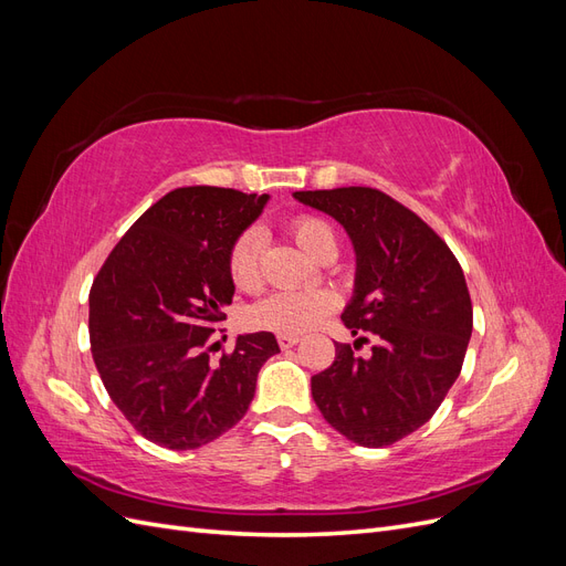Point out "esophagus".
Wrapping results in <instances>:
<instances>
[{
    "instance_id": "1",
    "label": "esophagus",
    "mask_w": 566,
    "mask_h": 566,
    "mask_svg": "<svg viewBox=\"0 0 566 566\" xmlns=\"http://www.w3.org/2000/svg\"><path fill=\"white\" fill-rule=\"evenodd\" d=\"M297 342H300V335H279V345H281V349L295 347Z\"/></svg>"
}]
</instances>
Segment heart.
Here are the masks:
<instances>
[{
	"label": "heart",
	"mask_w": 566,
	"mask_h": 566,
	"mask_svg": "<svg viewBox=\"0 0 566 566\" xmlns=\"http://www.w3.org/2000/svg\"><path fill=\"white\" fill-rule=\"evenodd\" d=\"M293 235L297 245L312 256H318L328 248H337L333 224L316 214H300L293 221ZM262 254L264 238L256 227L245 229L231 245V281L241 290H248V293L262 287ZM333 310L335 297L325 290H281V293H273L252 306L250 323L254 328L271 333L300 335L316 328Z\"/></svg>",
	"instance_id": "b5f03b06"
}]
</instances>
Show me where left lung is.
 <instances>
[{"label":"left lung","mask_w":566,"mask_h":566,"mask_svg":"<svg viewBox=\"0 0 566 566\" xmlns=\"http://www.w3.org/2000/svg\"><path fill=\"white\" fill-rule=\"evenodd\" d=\"M293 196L331 214L352 238L354 297L342 321L375 342L366 358L354 354L356 345L337 342L335 361L312 378V397L342 437L389 447L430 420L458 380L472 335L465 276L449 245L378 188Z\"/></svg>","instance_id":"8db88e82"}]
</instances>
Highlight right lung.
<instances>
[{"label": "right lung", "mask_w": 566, "mask_h": 566, "mask_svg": "<svg viewBox=\"0 0 566 566\" xmlns=\"http://www.w3.org/2000/svg\"><path fill=\"white\" fill-rule=\"evenodd\" d=\"M269 196L184 186L119 238L90 290V339L113 403L158 447L188 451L241 420L256 375L279 354L271 333L238 335L212 358L214 323L235 285L229 252Z\"/></svg>", "instance_id": "add662e5"}]
</instances>
